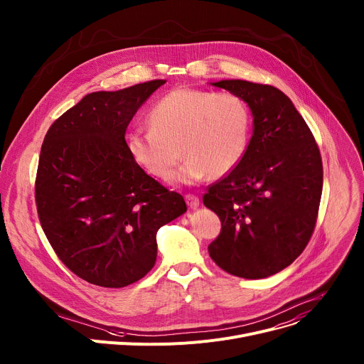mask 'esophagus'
<instances>
[{
  "label": "esophagus",
  "instance_id": "1",
  "mask_svg": "<svg viewBox=\"0 0 364 364\" xmlns=\"http://www.w3.org/2000/svg\"><path fill=\"white\" fill-rule=\"evenodd\" d=\"M184 198H186V202H187V205H188L191 209L198 208V206H199V203H200L199 198H198L196 195H191V193H187V195H186Z\"/></svg>",
  "mask_w": 364,
  "mask_h": 364
}]
</instances>
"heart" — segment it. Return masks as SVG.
Returning <instances> with one entry per match:
<instances>
[{"label":"heart","mask_w":364,"mask_h":364,"mask_svg":"<svg viewBox=\"0 0 364 364\" xmlns=\"http://www.w3.org/2000/svg\"><path fill=\"white\" fill-rule=\"evenodd\" d=\"M148 121L151 127L133 130L127 144L133 159L159 180L173 174L181 152L187 158L173 180L191 184L228 174L247 151L250 111L232 92L177 87L155 102Z\"/></svg>","instance_id":"b5f03b06"}]
</instances>
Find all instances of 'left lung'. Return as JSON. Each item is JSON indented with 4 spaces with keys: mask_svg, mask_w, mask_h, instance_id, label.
<instances>
[{
    "mask_svg": "<svg viewBox=\"0 0 364 364\" xmlns=\"http://www.w3.org/2000/svg\"><path fill=\"white\" fill-rule=\"evenodd\" d=\"M253 114V134L240 164L203 196L221 220L208 246L225 272L260 279L291 264L316 225L323 186L322 158L291 100L271 85L221 80Z\"/></svg>",
    "mask_w": 364,
    "mask_h": 364,
    "instance_id": "left-lung-1",
    "label": "left lung"
}]
</instances>
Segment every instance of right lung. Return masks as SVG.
<instances>
[{"label": "right lung", "mask_w": 364, "mask_h": 364, "mask_svg": "<svg viewBox=\"0 0 364 364\" xmlns=\"http://www.w3.org/2000/svg\"><path fill=\"white\" fill-rule=\"evenodd\" d=\"M165 83L151 80L117 92H92L43 139L35 181L42 230L79 278L121 288L146 275L156 260V232L187 210L133 159L127 126Z\"/></svg>", "instance_id": "add662e5"}]
</instances>
